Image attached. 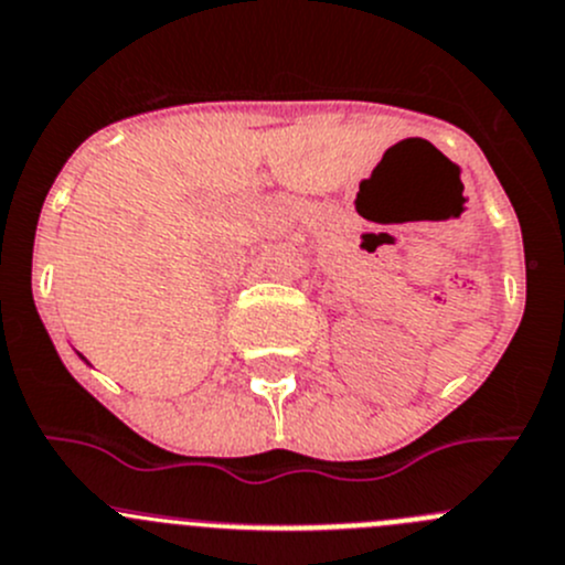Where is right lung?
<instances>
[{
	"label": "right lung",
	"instance_id": "right-lung-1",
	"mask_svg": "<svg viewBox=\"0 0 565 565\" xmlns=\"http://www.w3.org/2000/svg\"><path fill=\"white\" fill-rule=\"evenodd\" d=\"M79 359H82V361H87V359H85V355H79Z\"/></svg>",
	"mask_w": 565,
	"mask_h": 565
}]
</instances>
